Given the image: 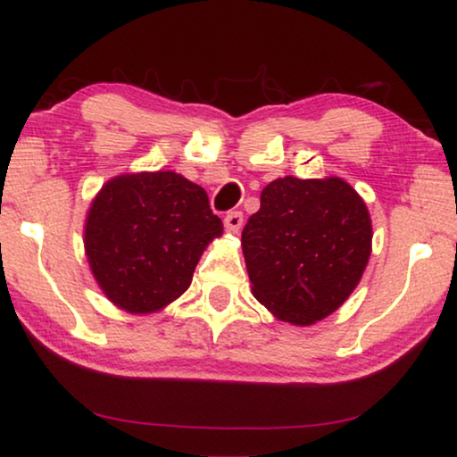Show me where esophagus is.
Here are the masks:
<instances>
[{
	"label": "esophagus",
	"mask_w": 457,
	"mask_h": 457,
	"mask_svg": "<svg viewBox=\"0 0 457 457\" xmlns=\"http://www.w3.org/2000/svg\"><path fill=\"white\" fill-rule=\"evenodd\" d=\"M223 223H225V229H228L229 234H238L242 223H245V215H242L240 211H232V212H228V215H225Z\"/></svg>",
	"instance_id": "obj_1"
}]
</instances>
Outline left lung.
<instances>
[{
	"label": "left lung",
	"mask_w": 457,
	"mask_h": 457,
	"mask_svg": "<svg viewBox=\"0 0 457 457\" xmlns=\"http://www.w3.org/2000/svg\"><path fill=\"white\" fill-rule=\"evenodd\" d=\"M242 253L254 299L278 320L312 326L360 284L372 219L345 179L286 175L261 192V209L242 229Z\"/></svg>",
	"instance_id": "8db88e82"
}]
</instances>
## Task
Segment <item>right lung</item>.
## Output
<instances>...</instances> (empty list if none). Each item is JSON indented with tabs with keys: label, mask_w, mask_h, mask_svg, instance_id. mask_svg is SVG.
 Instances as JSON below:
<instances>
[{
	"label": "right lung",
	"mask_w": 457,
	"mask_h": 457,
	"mask_svg": "<svg viewBox=\"0 0 457 457\" xmlns=\"http://www.w3.org/2000/svg\"><path fill=\"white\" fill-rule=\"evenodd\" d=\"M223 223L203 187L173 171L125 173L102 186L85 219L97 286L127 313H154L184 295Z\"/></svg>",
	"instance_id": "add662e5"
}]
</instances>
